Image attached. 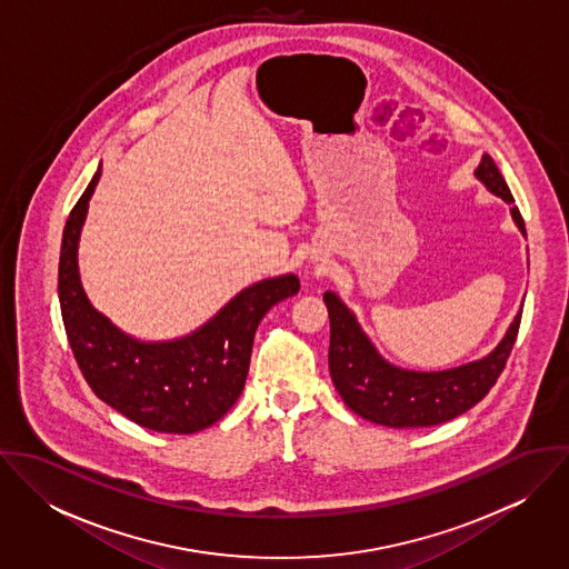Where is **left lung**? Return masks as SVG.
<instances>
[{
  "label": "left lung",
  "mask_w": 569,
  "mask_h": 569,
  "mask_svg": "<svg viewBox=\"0 0 569 569\" xmlns=\"http://www.w3.org/2000/svg\"><path fill=\"white\" fill-rule=\"evenodd\" d=\"M476 177L488 192L512 203L499 168L487 153L476 168ZM510 214L526 237L523 219L515 206ZM325 302L330 320L328 370L335 390L361 418L397 429L440 425L480 403L501 375L521 322L519 311L501 341L482 359L449 370L420 372L390 363L335 291H326Z\"/></svg>",
  "instance_id": "obj_1"
}]
</instances>
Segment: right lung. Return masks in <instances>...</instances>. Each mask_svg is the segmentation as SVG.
I'll return each mask as SVG.
<instances>
[{
  "label": "right lung",
  "mask_w": 569,
  "mask_h": 569,
  "mask_svg": "<svg viewBox=\"0 0 569 569\" xmlns=\"http://www.w3.org/2000/svg\"><path fill=\"white\" fill-rule=\"evenodd\" d=\"M100 170L70 212L61 243L59 302L72 352L93 395L129 420L160 433L201 431L239 401L256 328L273 305L300 291V280L282 273L253 282L177 339L127 335L93 309L79 271V241Z\"/></svg>",
  "instance_id": "obj_1"
}]
</instances>
